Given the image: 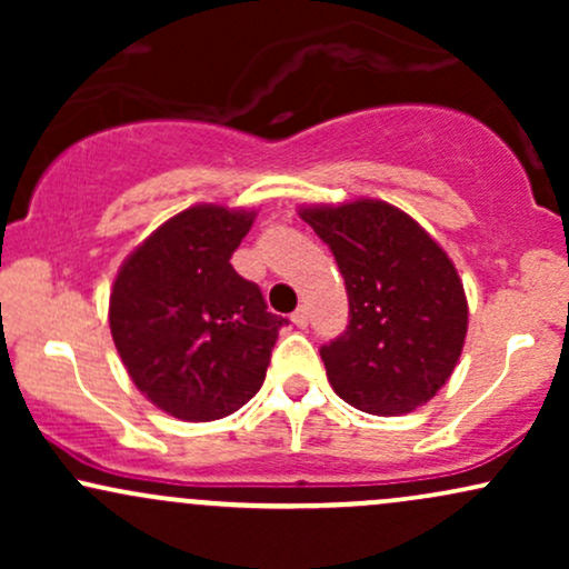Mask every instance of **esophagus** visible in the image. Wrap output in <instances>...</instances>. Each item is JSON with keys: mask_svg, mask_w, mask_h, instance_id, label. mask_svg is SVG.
I'll use <instances>...</instances> for the list:
<instances>
[{"mask_svg": "<svg viewBox=\"0 0 569 569\" xmlns=\"http://www.w3.org/2000/svg\"><path fill=\"white\" fill-rule=\"evenodd\" d=\"M291 321H293V326H297V329H305V326H307V310H305V307H297V310H293Z\"/></svg>", "mask_w": 569, "mask_h": 569, "instance_id": "esophagus-1", "label": "esophagus"}]
</instances>
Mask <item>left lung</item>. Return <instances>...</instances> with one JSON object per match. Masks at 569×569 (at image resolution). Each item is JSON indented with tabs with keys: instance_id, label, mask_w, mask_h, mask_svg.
<instances>
[{
	"instance_id": "left-lung-1",
	"label": "left lung",
	"mask_w": 569,
	"mask_h": 569,
	"mask_svg": "<svg viewBox=\"0 0 569 569\" xmlns=\"http://www.w3.org/2000/svg\"><path fill=\"white\" fill-rule=\"evenodd\" d=\"M335 253L348 329L321 348L335 393L369 415L415 411L455 371L468 302L452 259L409 213L382 200L299 211Z\"/></svg>"
}]
</instances>
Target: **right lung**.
Listing matches in <instances>:
<instances>
[{"mask_svg":"<svg viewBox=\"0 0 569 569\" xmlns=\"http://www.w3.org/2000/svg\"><path fill=\"white\" fill-rule=\"evenodd\" d=\"M251 224L253 211L192 206L149 234L114 278V348L136 388L179 420H221L264 382L286 318L230 264Z\"/></svg>","mask_w":569,"mask_h":569,"instance_id":"right-lung-1","label":"right lung"}]
</instances>
